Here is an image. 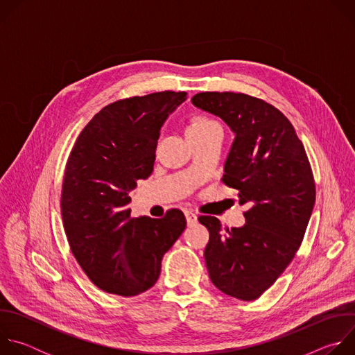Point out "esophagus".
Here are the masks:
<instances>
[{"label": "esophagus", "instance_id": "esophagus-1", "mask_svg": "<svg viewBox=\"0 0 355 355\" xmlns=\"http://www.w3.org/2000/svg\"><path fill=\"white\" fill-rule=\"evenodd\" d=\"M184 215H185V219H187V223L191 226V225H193L195 222H196V215L192 212V211H185L184 212Z\"/></svg>", "mask_w": 355, "mask_h": 355}]
</instances>
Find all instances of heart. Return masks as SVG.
<instances>
[{
  "instance_id": "b5f03b06",
  "label": "heart",
  "mask_w": 355,
  "mask_h": 355,
  "mask_svg": "<svg viewBox=\"0 0 355 355\" xmlns=\"http://www.w3.org/2000/svg\"><path fill=\"white\" fill-rule=\"evenodd\" d=\"M214 128H218V123L214 119H211L205 115H195L187 128V136L204 133Z\"/></svg>"
}]
</instances>
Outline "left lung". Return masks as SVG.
Masks as SVG:
<instances>
[{
    "mask_svg": "<svg viewBox=\"0 0 355 355\" xmlns=\"http://www.w3.org/2000/svg\"><path fill=\"white\" fill-rule=\"evenodd\" d=\"M191 103L234 133L222 180L247 207L245 223L226 233L218 218H199L209 230V278L229 296L254 300L285 271L305 236L316 198L306 151L284 114L263 99L199 92Z\"/></svg>",
    "mask_w": 355,
    "mask_h": 355,
    "instance_id": "obj_1",
    "label": "left lung"
}]
</instances>
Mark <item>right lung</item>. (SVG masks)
I'll use <instances>...</instances> for the list:
<instances>
[{
	"instance_id": "right-lung-1",
	"label": "right lung",
	"mask_w": 355,
	"mask_h": 355,
	"mask_svg": "<svg viewBox=\"0 0 355 355\" xmlns=\"http://www.w3.org/2000/svg\"><path fill=\"white\" fill-rule=\"evenodd\" d=\"M187 99L163 91L101 110L69 156L62 216L73 254L108 293L136 296L153 286L162 260L185 229L180 209L162 219L130 218L129 191L153 173L160 129Z\"/></svg>"
}]
</instances>
